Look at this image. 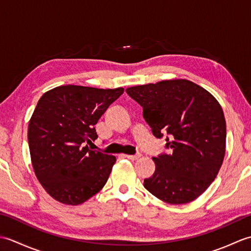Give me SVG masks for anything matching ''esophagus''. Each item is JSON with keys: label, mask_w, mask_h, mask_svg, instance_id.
Wrapping results in <instances>:
<instances>
[{"label": "esophagus", "mask_w": 251, "mask_h": 251, "mask_svg": "<svg viewBox=\"0 0 251 251\" xmlns=\"http://www.w3.org/2000/svg\"><path fill=\"white\" fill-rule=\"evenodd\" d=\"M124 156H125L126 158L131 159V161H136V159H138V158H139V157L141 156V154L138 153V154H135V155H127V154H125Z\"/></svg>", "instance_id": "34e87169"}]
</instances>
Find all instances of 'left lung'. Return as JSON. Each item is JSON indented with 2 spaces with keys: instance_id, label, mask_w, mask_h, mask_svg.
I'll use <instances>...</instances> for the list:
<instances>
[{
  "instance_id": "8db88e82",
  "label": "left lung",
  "mask_w": 251,
  "mask_h": 251,
  "mask_svg": "<svg viewBox=\"0 0 251 251\" xmlns=\"http://www.w3.org/2000/svg\"><path fill=\"white\" fill-rule=\"evenodd\" d=\"M143 109L154 137L169 152L153 157L156 169L143 185L169 204H186L217 177L226 153V126L219 102L188 79H170L126 89Z\"/></svg>"
}]
</instances>
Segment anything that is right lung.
I'll return each instance as SVG.
<instances>
[{
	"instance_id": "add662e5",
	"label": "right lung",
	"mask_w": 251,
	"mask_h": 251,
	"mask_svg": "<svg viewBox=\"0 0 251 251\" xmlns=\"http://www.w3.org/2000/svg\"><path fill=\"white\" fill-rule=\"evenodd\" d=\"M124 88L66 85L42 96L29 122L28 141L36 178L52 199L79 205L108 181L115 156L92 151L95 125Z\"/></svg>"
}]
</instances>
